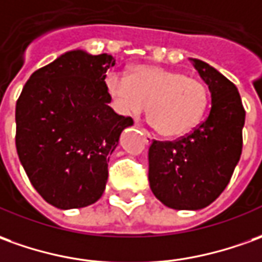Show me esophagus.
Segmentation results:
<instances>
[{
    "label": "esophagus",
    "instance_id": "obj_1",
    "mask_svg": "<svg viewBox=\"0 0 262 262\" xmlns=\"http://www.w3.org/2000/svg\"><path fill=\"white\" fill-rule=\"evenodd\" d=\"M141 133H142V135H144V138H145V142H147V144H149V142L152 141V135L149 134L145 128H141Z\"/></svg>",
    "mask_w": 262,
    "mask_h": 262
}]
</instances>
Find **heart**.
Segmentation results:
<instances>
[{
  "label": "heart",
  "mask_w": 262,
  "mask_h": 262,
  "mask_svg": "<svg viewBox=\"0 0 262 262\" xmlns=\"http://www.w3.org/2000/svg\"><path fill=\"white\" fill-rule=\"evenodd\" d=\"M105 88L117 111L137 118L148 107V117L164 137L191 133L203 120L210 94L203 81L155 66L133 68L128 78L117 73L105 77Z\"/></svg>",
  "instance_id": "obj_1"
}]
</instances>
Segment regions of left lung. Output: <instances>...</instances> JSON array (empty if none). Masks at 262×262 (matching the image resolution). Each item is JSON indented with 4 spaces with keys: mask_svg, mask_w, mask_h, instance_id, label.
Here are the masks:
<instances>
[{
    "mask_svg": "<svg viewBox=\"0 0 262 262\" xmlns=\"http://www.w3.org/2000/svg\"><path fill=\"white\" fill-rule=\"evenodd\" d=\"M192 61L211 91L210 114L189 134L152 140L148 149L151 191L174 210H201L215 201L243 151L245 110L237 86L207 62Z\"/></svg>",
    "mask_w": 262,
    "mask_h": 262,
    "instance_id": "8db88e82",
    "label": "left lung"
}]
</instances>
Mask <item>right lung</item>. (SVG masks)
<instances>
[{"instance_id": "obj_1", "label": "right lung", "mask_w": 262, "mask_h": 262, "mask_svg": "<svg viewBox=\"0 0 262 262\" xmlns=\"http://www.w3.org/2000/svg\"><path fill=\"white\" fill-rule=\"evenodd\" d=\"M113 55L66 52L25 82L15 105V145L32 187L61 210L98 201L110 155L131 117L108 105Z\"/></svg>"}]
</instances>
